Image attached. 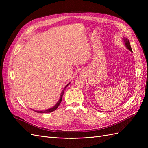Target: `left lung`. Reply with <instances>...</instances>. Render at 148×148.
Masks as SVG:
<instances>
[{
  "label": "left lung",
  "instance_id": "8db88e82",
  "mask_svg": "<svg viewBox=\"0 0 148 148\" xmlns=\"http://www.w3.org/2000/svg\"><path fill=\"white\" fill-rule=\"evenodd\" d=\"M123 41L124 42L125 47H126L130 51L132 52V47H131V46H130V44L129 40L127 39L126 38H123Z\"/></svg>",
  "mask_w": 148,
  "mask_h": 148
}]
</instances>
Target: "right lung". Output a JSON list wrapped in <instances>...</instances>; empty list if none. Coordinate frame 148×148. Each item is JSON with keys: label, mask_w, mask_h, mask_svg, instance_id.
<instances>
[{"label": "right lung", "mask_w": 148, "mask_h": 148, "mask_svg": "<svg viewBox=\"0 0 148 148\" xmlns=\"http://www.w3.org/2000/svg\"><path fill=\"white\" fill-rule=\"evenodd\" d=\"M70 83H70H69V84H67L66 86L65 87V88H64V89L63 90V91H62V93H61L60 96V99H59V101H58V102L56 103V104L54 106H53L52 107H51V108H50V109H48L44 110H34V111H35L36 112L43 114V113H49V112H53V111H54L55 110H56V109H57V107H59V106L60 105V104L61 102H62V97H63V95H64V91H65V88H66L67 86H69Z\"/></svg>", "instance_id": "add662e5"}]
</instances>
